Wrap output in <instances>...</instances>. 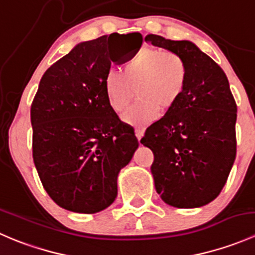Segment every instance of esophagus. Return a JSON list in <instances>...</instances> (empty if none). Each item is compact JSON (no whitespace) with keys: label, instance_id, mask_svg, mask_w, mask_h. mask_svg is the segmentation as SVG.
I'll return each instance as SVG.
<instances>
[{"label":"esophagus","instance_id":"esophagus-1","mask_svg":"<svg viewBox=\"0 0 255 255\" xmlns=\"http://www.w3.org/2000/svg\"><path fill=\"white\" fill-rule=\"evenodd\" d=\"M134 133H135V137H137L138 139L140 140V138H142L144 135V128L143 127H137V128H135Z\"/></svg>","mask_w":255,"mask_h":255}]
</instances>
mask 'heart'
Segmentation results:
<instances>
[{
    "label": "heart",
    "mask_w": 255,
    "mask_h": 255,
    "mask_svg": "<svg viewBox=\"0 0 255 255\" xmlns=\"http://www.w3.org/2000/svg\"><path fill=\"white\" fill-rule=\"evenodd\" d=\"M121 74L110 71L105 80L107 101L115 112L125 111L134 91L139 101L128 110L123 120L133 125L154 122L164 111L180 101L189 84L190 68L175 51L143 48L120 64Z\"/></svg>",
    "instance_id": "b5f03b06"
}]
</instances>
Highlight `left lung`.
<instances>
[{
  "mask_svg": "<svg viewBox=\"0 0 255 255\" xmlns=\"http://www.w3.org/2000/svg\"><path fill=\"white\" fill-rule=\"evenodd\" d=\"M145 42L175 51L190 68L186 90L140 140L151 149L155 190L165 204L195 208L222 191L237 151V105L225 71L189 40L149 34Z\"/></svg>",
  "mask_w": 255,
  "mask_h": 255,
  "instance_id": "left-lung-1",
  "label": "left lung"
}]
</instances>
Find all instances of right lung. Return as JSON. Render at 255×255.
Returning a JSON list of instances; mask_svg holds the SVG:
<instances>
[{"label":"right lung","instance_id":"1","mask_svg":"<svg viewBox=\"0 0 255 255\" xmlns=\"http://www.w3.org/2000/svg\"><path fill=\"white\" fill-rule=\"evenodd\" d=\"M139 33L82 42L43 75L30 107L33 160L56 205L96 213L117 197V177L138 148L133 127L110 106L111 63L137 53Z\"/></svg>","mask_w":255,"mask_h":255}]
</instances>
